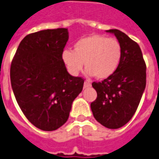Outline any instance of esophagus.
I'll list each match as a JSON object with an SVG mask.
<instances>
[{
  "mask_svg": "<svg viewBox=\"0 0 159 159\" xmlns=\"http://www.w3.org/2000/svg\"><path fill=\"white\" fill-rule=\"evenodd\" d=\"M90 86H91V84H90L89 82H88V81H85V82H84V89L89 88V87H90Z\"/></svg>",
  "mask_w": 159,
  "mask_h": 159,
  "instance_id": "obj_1",
  "label": "esophagus"
}]
</instances>
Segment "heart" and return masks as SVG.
Here are the masks:
<instances>
[{"instance_id":"obj_1","label":"heart","mask_w":159,"mask_h":159,"mask_svg":"<svg viewBox=\"0 0 159 159\" xmlns=\"http://www.w3.org/2000/svg\"><path fill=\"white\" fill-rule=\"evenodd\" d=\"M68 70L77 75L83 66L89 75L106 79L117 70L122 57L119 42L100 34H91L78 40L73 51L64 50L61 55Z\"/></svg>"}]
</instances>
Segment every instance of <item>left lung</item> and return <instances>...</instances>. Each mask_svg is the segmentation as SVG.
Masks as SVG:
<instances>
[{"instance_id":"8db88e82","label":"left lung","mask_w":159,"mask_h":159,"mask_svg":"<svg viewBox=\"0 0 159 159\" xmlns=\"http://www.w3.org/2000/svg\"><path fill=\"white\" fill-rule=\"evenodd\" d=\"M118 40L122 57L116 72L92 84L98 98L90 108L98 123L118 129L129 122L138 109L146 85V65L139 44L118 30H106Z\"/></svg>"}]
</instances>
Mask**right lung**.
I'll return each instance as SVG.
<instances>
[{"label": "right lung", "mask_w": 159, "mask_h": 159, "mask_svg": "<svg viewBox=\"0 0 159 159\" xmlns=\"http://www.w3.org/2000/svg\"><path fill=\"white\" fill-rule=\"evenodd\" d=\"M68 29L41 30L26 35L10 68L13 92L32 125L51 131L65 124L72 102L84 87L82 77L67 71L62 52Z\"/></svg>", "instance_id": "right-lung-1"}]
</instances>
